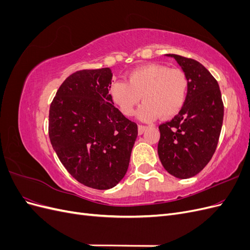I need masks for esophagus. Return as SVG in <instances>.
I'll list each match as a JSON object with an SVG mask.
<instances>
[{
  "label": "esophagus",
  "instance_id": "1",
  "mask_svg": "<svg viewBox=\"0 0 250 250\" xmlns=\"http://www.w3.org/2000/svg\"><path fill=\"white\" fill-rule=\"evenodd\" d=\"M148 128V126H145V125H139L138 127V131H139V134H142L144 131H145Z\"/></svg>",
  "mask_w": 250,
  "mask_h": 250
}]
</instances>
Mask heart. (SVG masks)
<instances>
[{"instance_id": "1", "label": "heart", "mask_w": 250, "mask_h": 250, "mask_svg": "<svg viewBox=\"0 0 250 250\" xmlns=\"http://www.w3.org/2000/svg\"><path fill=\"white\" fill-rule=\"evenodd\" d=\"M188 90V79L185 71L170 69L162 63H147L127 74V82L115 81L109 87L112 103L123 115L132 116L137 105L145 102L138 116L152 121L160 115L167 119L184 107Z\"/></svg>"}]
</instances>
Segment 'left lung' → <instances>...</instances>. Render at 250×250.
I'll return each instance as SVG.
<instances>
[{
  "label": "left lung",
  "instance_id": "obj_1",
  "mask_svg": "<svg viewBox=\"0 0 250 250\" xmlns=\"http://www.w3.org/2000/svg\"><path fill=\"white\" fill-rule=\"evenodd\" d=\"M188 79L184 107L171 121L158 126L157 153L171 175L186 179L198 174L213 157L223 123L224 106L217 80L200 62L176 54Z\"/></svg>",
  "mask_w": 250,
  "mask_h": 250
}]
</instances>
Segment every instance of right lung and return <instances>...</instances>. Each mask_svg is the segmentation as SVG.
Here are the masks:
<instances>
[{
    "label": "right lung",
    "mask_w": 250,
    "mask_h": 250,
    "mask_svg": "<svg viewBox=\"0 0 250 250\" xmlns=\"http://www.w3.org/2000/svg\"><path fill=\"white\" fill-rule=\"evenodd\" d=\"M109 67L70 75L50 105L49 138L66 171L86 187L107 190L127 172L138 125L113 106Z\"/></svg>",
    "instance_id": "obj_1"
}]
</instances>
